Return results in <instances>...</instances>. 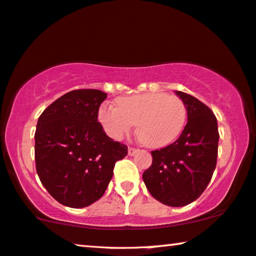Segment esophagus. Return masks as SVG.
Returning a JSON list of instances; mask_svg holds the SVG:
<instances>
[{"label":"esophagus","instance_id":"1","mask_svg":"<svg viewBox=\"0 0 256 256\" xmlns=\"http://www.w3.org/2000/svg\"><path fill=\"white\" fill-rule=\"evenodd\" d=\"M137 151H138V150H137L136 148H132V146L128 148V154L129 156H134L137 152Z\"/></svg>","mask_w":256,"mask_h":256}]
</instances>
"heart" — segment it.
Masks as SVG:
<instances>
[{
  "label": "heart",
  "mask_w": 256,
  "mask_h": 256,
  "mask_svg": "<svg viewBox=\"0 0 256 256\" xmlns=\"http://www.w3.org/2000/svg\"><path fill=\"white\" fill-rule=\"evenodd\" d=\"M118 107L104 104L99 121L112 138L120 140L136 126V134L144 146L158 149L174 142L187 121V107L176 96L148 92L121 97Z\"/></svg>",
  "instance_id": "heart-1"
}]
</instances>
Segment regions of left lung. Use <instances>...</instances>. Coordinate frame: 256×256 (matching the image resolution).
Returning <instances> with one entry per match:
<instances>
[{
    "label": "left lung",
    "instance_id": "obj_1",
    "mask_svg": "<svg viewBox=\"0 0 256 256\" xmlns=\"http://www.w3.org/2000/svg\"><path fill=\"white\" fill-rule=\"evenodd\" d=\"M187 107L188 121L176 142L151 151L152 164L143 181L156 200L170 206L194 202L208 186L217 164V119L198 99L176 91Z\"/></svg>",
    "mask_w": 256,
    "mask_h": 256
}]
</instances>
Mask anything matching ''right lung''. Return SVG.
I'll use <instances>...</instances> for the list:
<instances>
[{
  "label": "right lung",
  "instance_id": "1",
  "mask_svg": "<svg viewBox=\"0 0 256 256\" xmlns=\"http://www.w3.org/2000/svg\"><path fill=\"white\" fill-rule=\"evenodd\" d=\"M105 92L70 91L39 116L34 158L39 179L58 203L84 208L98 201L128 148L113 140L98 121Z\"/></svg>",
  "mask_w": 256,
  "mask_h": 256
}]
</instances>
